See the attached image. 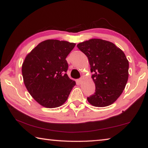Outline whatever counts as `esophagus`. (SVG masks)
Returning a JSON list of instances; mask_svg holds the SVG:
<instances>
[{"label": "esophagus", "instance_id": "obj_1", "mask_svg": "<svg viewBox=\"0 0 148 148\" xmlns=\"http://www.w3.org/2000/svg\"><path fill=\"white\" fill-rule=\"evenodd\" d=\"M82 82H83V79H82V78H80L79 79H77V82L79 84H81L82 83Z\"/></svg>", "mask_w": 148, "mask_h": 148}]
</instances>
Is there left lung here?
I'll return each instance as SVG.
<instances>
[{"label": "left lung", "instance_id": "1", "mask_svg": "<svg viewBox=\"0 0 148 148\" xmlns=\"http://www.w3.org/2000/svg\"><path fill=\"white\" fill-rule=\"evenodd\" d=\"M88 58L95 84L94 95L87 97L92 106L113 104L123 91L128 81L129 61L124 52L111 42L92 38L77 45Z\"/></svg>", "mask_w": 148, "mask_h": 148}]
</instances>
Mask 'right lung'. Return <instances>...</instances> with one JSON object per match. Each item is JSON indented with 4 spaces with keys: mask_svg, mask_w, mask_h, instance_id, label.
<instances>
[{
    "mask_svg": "<svg viewBox=\"0 0 148 148\" xmlns=\"http://www.w3.org/2000/svg\"><path fill=\"white\" fill-rule=\"evenodd\" d=\"M75 43L58 40L40 42L27 55L22 75L27 91L39 104L54 108L63 104L76 85L66 72V60Z\"/></svg>",
    "mask_w": 148,
    "mask_h": 148,
    "instance_id": "obj_1",
    "label": "right lung"
}]
</instances>
